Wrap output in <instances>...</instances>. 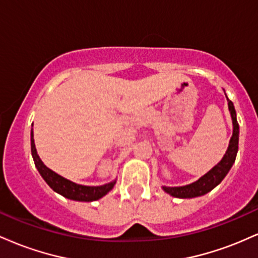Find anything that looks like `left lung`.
<instances>
[{"mask_svg":"<svg viewBox=\"0 0 258 258\" xmlns=\"http://www.w3.org/2000/svg\"><path fill=\"white\" fill-rule=\"evenodd\" d=\"M228 108H229L230 116L233 121V135L229 141V146L222 160L212 167L206 174L200 177L197 182L190 183L188 185L183 186H162L167 194L172 195L174 198H182V199H188V198H197L205 195L211 191L215 186H217L223 180L227 173L232 168L234 161H235L236 153H238V144H239V123L236 121V112L234 108L232 100L228 99Z\"/></svg>","mask_w":258,"mask_h":258,"instance_id":"8db88e82","label":"left lung"}]
</instances>
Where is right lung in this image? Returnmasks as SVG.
<instances>
[{
	"mask_svg": "<svg viewBox=\"0 0 258 258\" xmlns=\"http://www.w3.org/2000/svg\"><path fill=\"white\" fill-rule=\"evenodd\" d=\"M31 154L32 159H34L35 166L38 170L42 178L46 180L48 184L55 193L63 195L64 198H68L70 200L76 201H96L108 194L109 191L114 188L116 179L112 180L110 183H106L104 185L98 186H90V185H81L76 184V183L72 182V180L64 178V177L59 176L54 171L49 170L46 165L43 164L42 160L37 155L36 148H35L34 142V132L31 130Z\"/></svg>",
	"mask_w": 258,
	"mask_h": 258,
	"instance_id": "add662e5",
	"label": "right lung"
}]
</instances>
